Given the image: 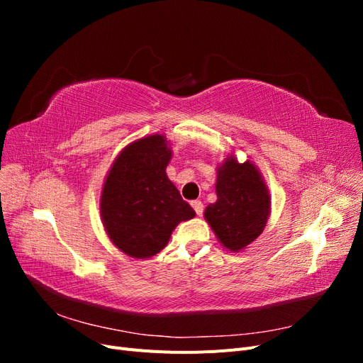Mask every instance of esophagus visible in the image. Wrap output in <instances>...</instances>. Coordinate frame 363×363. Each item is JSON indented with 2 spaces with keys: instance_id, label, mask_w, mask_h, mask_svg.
Instances as JSON below:
<instances>
[{
  "instance_id": "esophagus-1",
  "label": "esophagus",
  "mask_w": 363,
  "mask_h": 363,
  "mask_svg": "<svg viewBox=\"0 0 363 363\" xmlns=\"http://www.w3.org/2000/svg\"><path fill=\"white\" fill-rule=\"evenodd\" d=\"M191 206H192V208H194L196 215H201V213H203V208H204V206H203V203H201L200 200H194V201H191Z\"/></svg>"
}]
</instances>
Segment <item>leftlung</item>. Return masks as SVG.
Returning <instances> with one entry per match:
<instances>
[{
	"label": "left lung",
	"mask_w": 363,
	"mask_h": 363,
	"mask_svg": "<svg viewBox=\"0 0 363 363\" xmlns=\"http://www.w3.org/2000/svg\"><path fill=\"white\" fill-rule=\"evenodd\" d=\"M215 188L218 200L206 207V221L223 247L242 251L260 236L269 218L267 183L255 163H239L232 155L218 164Z\"/></svg>",
	"instance_id": "8db88e82"
}]
</instances>
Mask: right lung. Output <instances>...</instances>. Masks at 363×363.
Instances as JSON below:
<instances>
[{
  "instance_id": "right-lung-1",
  "label": "right lung",
  "mask_w": 363,
  "mask_h": 363,
  "mask_svg": "<svg viewBox=\"0 0 363 363\" xmlns=\"http://www.w3.org/2000/svg\"><path fill=\"white\" fill-rule=\"evenodd\" d=\"M172 150L163 135L128 144L108 169L100 199V213L111 242L133 259L156 256L182 221L195 216L167 167Z\"/></svg>"
}]
</instances>
